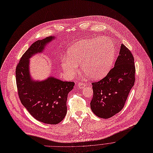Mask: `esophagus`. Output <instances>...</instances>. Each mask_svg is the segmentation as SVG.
I'll return each mask as SVG.
<instances>
[{
	"instance_id": "esophagus-1",
	"label": "esophagus",
	"mask_w": 153,
	"mask_h": 153,
	"mask_svg": "<svg viewBox=\"0 0 153 153\" xmlns=\"http://www.w3.org/2000/svg\"><path fill=\"white\" fill-rule=\"evenodd\" d=\"M85 87V85L84 84V83H83V82H79V84H78V87H79V88L82 89V88H84Z\"/></svg>"
}]
</instances>
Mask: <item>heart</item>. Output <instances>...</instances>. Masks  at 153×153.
Returning <instances> with one entry per match:
<instances>
[{"label":"heart","mask_w":153,"mask_h":153,"mask_svg":"<svg viewBox=\"0 0 153 153\" xmlns=\"http://www.w3.org/2000/svg\"><path fill=\"white\" fill-rule=\"evenodd\" d=\"M69 57H64L62 66L64 73L73 77L80 63L82 71L90 79H100L112 68L115 55L113 41L107 37L88 39L75 44L68 52Z\"/></svg>","instance_id":"obj_1"}]
</instances>
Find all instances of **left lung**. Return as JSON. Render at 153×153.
Returning <instances> with one entry per match:
<instances>
[{"label": "left lung", "mask_w": 153, "mask_h": 153, "mask_svg": "<svg viewBox=\"0 0 153 153\" xmlns=\"http://www.w3.org/2000/svg\"><path fill=\"white\" fill-rule=\"evenodd\" d=\"M135 67L131 52L121 44L115 66L107 76L92 83V112L100 118H109L124 107L135 82Z\"/></svg>", "instance_id": "obj_1"}]
</instances>
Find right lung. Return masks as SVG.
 <instances>
[{"instance_id": "right-lung-1", "label": "right lung", "mask_w": 153, "mask_h": 153, "mask_svg": "<svg viewBox=\"0 0 153 153\" xmlns=\"http://www.w3.org/2000/svg\"><path fill=\"white\" fill-rule=\"evenodd\" d=\"M49 36L38 40L22 55L16 69L18 93L22 105L39 121L56 124L65 118L68 94L74 86L73 82H63L53 77L43 81L32 80L29 73V59L43 51L53 39Z\"/></svg>"}]
</instances>
